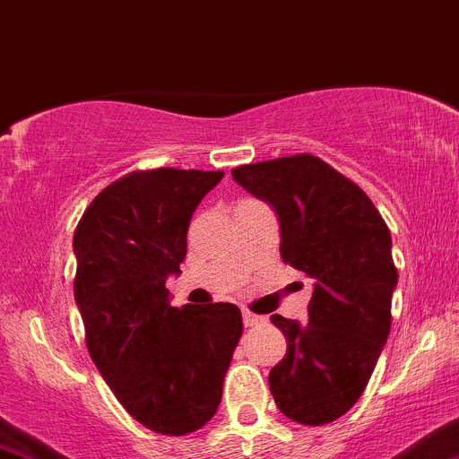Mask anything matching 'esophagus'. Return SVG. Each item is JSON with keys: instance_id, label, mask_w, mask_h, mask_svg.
I'll list each match as a JSON object with an SVG mask.
<instances>
[{"instance_id": "34e87169", "label": "esophagus", "mask_w": 459, "mask_h": 459, "mask_svg": "<svg viewBox=\"0 0 459 459\" xmlns=\"http://www.w3.org/2000/svg\"><path fill=\"white\" fill-rule=\"evenodd\" d=\"M267 324V317H261V315L250 313V310H244V325L246 328H255V325Z\"/></svg>"}]
</instances>
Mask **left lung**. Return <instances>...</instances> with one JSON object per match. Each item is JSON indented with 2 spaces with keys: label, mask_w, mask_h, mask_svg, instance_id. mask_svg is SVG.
<instances>
[{
  "label": "left lung",
  "mask_w": 459,
  "mask_h": 459,
  "mask_svg": "<svg viewBox=\"0 0 459 459\" xmlns=\"http://www.w3.org/2000/svg\"><path fill=\"white\" fill-rule=\"evenodd\" d=\"M230 175L272 204L282 261L315 281L307 324L272 315L287 339V354L270 371L273 402L296 423H332L365 393L391 332V230L351 178L310 152L246 163Z\"/></svg>",
  "instance_id": "1"
}]
</instances>
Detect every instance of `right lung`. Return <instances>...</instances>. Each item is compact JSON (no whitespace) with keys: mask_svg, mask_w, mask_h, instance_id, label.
Segmentation results:
<instances>
[{"mask_svg":"<svg viewBox=\"0 0 459 459\" xmlns=\"http://www.w3.org/2000/svg\"><path fill=\"white\" fill-rule=\"evenodd\" d=\"M222 170H135L79 220L73 289L92 362L120 405L157 434L203 428L241 336L235 304L170 307L166 278L187 252L192 213Z\"/></svg>","mask_w":459,"mask_h":459,"instance_id":"obj_1","label":"right lung"}]
</instances>
